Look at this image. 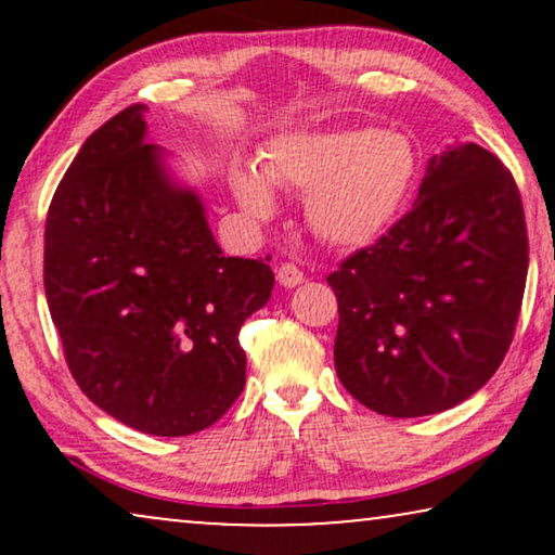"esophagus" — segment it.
<instances>
[{
    "label": "esophagus",
    "mask_w": 555,
    "mask_h": 555,
    "mask_svg": "<svg viewBox=\"0 0 555 555\" xmlns=\"http://www.w3.org/2000/svg\"><path fill=\"white\" fill-rule=\"evenodd\" d=\"M275 275H278V283L283 287H298L302 280H306V278H302V272L291 262L280 264V268L275 270Z\"/></svg>",
    "instance_id": "obj_1"
}]
</instances>
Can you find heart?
<instances>
[{"instance_id": "obj_1", "label": "heart", "mask_w": 555, "mask_h": 555, "mask_svg": "<svg viewBox=\"0 0 555 555\" xmlns=\"http://www.w3.org/2000/svg\"><path fill=\"white\" fill-rule=\"evenodd\" d=\"M416 149L389 128L287 131L272 139L260 166L234 164L230 186L247 217L278 211L275 186L306 192V222L333 247H363L393 224L412 194Z\"/></svg>"}]
</instances>
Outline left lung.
Listing matches in <instances>:
<instances>
[{
	"label": "left lung",
	"instance_id": "8db88e82",
	"mask_svg": "<svg viewBox=\"0 0 555 555\" xmlns=\"http://www.w3.org/2000/svg\"><path fill=\"white\" fill-rule=\"evenodd\" d=\"M528 275L518 186L498 156L452 143L409 215L328 275L340 384L384 416L462 404L503 363Z\"/></svg>",
	"mask_w": 555,
	"mask_h": 555
}]
</instances>
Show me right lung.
I'll return each mask as SVG.
<instances>
[{"label":"right lung","mask_w":555,"mask_h":555,"mask_svg":"<svg viewBox=\"0 0 555 555\" xmlns=\"http://www.w3.org/2000/svg\"><path fill=\"white\" fill-rule=\"evenodd\" d=\"M146 105L75 156L44 224V295L82 393L143 435L215 424L245 386L240 328L270 300V264L224 257L194 186L146 141Z\"/></svg>","instance_id":"right-lung-1"}]
</instances>
